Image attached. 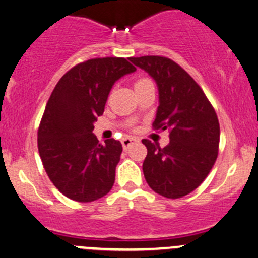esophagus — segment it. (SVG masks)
<instances>
[{
	"instance_id": "esophagus-1",
	"label": "esophagus",
	"mask_w": 258,
	"mask_h": 258,
	"mask_svg": "<svg viewBox=\"0 0 258 258\" xmlns=\"http://www.w3.org/2000/svg\"><path fill=\"white\" fill-rule=\"evenodd\" d=\"M121 142H122V147H123V150L126 151V150H128L130 146H132L135 142H137V140L134 137H124V138H122Z\"/></svg>"
}]
</instances>
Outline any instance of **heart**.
Here are the masks:
<instances>
[{"label":"heart","instance_id":"1","mask_svg":"<svg viewBox=\"0 0 258 258\" xmlns=\"http://www.w3.org/2000/svg\"><path fill=\"white\" fill-rule=\"evenodd\" d=\"M148 81H151V80L147 79V78H141V79H137L136 81H135V89L138 88V86L143 85V84L148 83Z\"/></svg>","mask_w":258,"mask_h":258}]
</instances>
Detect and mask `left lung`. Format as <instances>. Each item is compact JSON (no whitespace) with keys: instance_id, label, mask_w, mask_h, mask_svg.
Segmentation results:
<instances>
[{"instance_id":"left-lung-1","label":"left lung","mask_w":258,"mask_h":258,"mask_svg":"<svg viewBox=\"0 0 258 258\" xmlns=\"http://www.w3.org/2000/svg\"><path fill=\"white\" fill-rule=\"evenodd\" d=\"M156 80L159 106L153 130H168L164 148L150 140L143 174L152 190L178 199L195 190L215 163L220 142V124L203 89L180 65L159 55L130 58Z\"/></svg>"}]
</instances>
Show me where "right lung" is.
I'll return each mask as SVG.
<instances>
[{
    "label": "right lung",
    "instance_id": "1",
    "mask_svg": "<svg viewBox=\"0 0 258 258\" xmlns=\"http://www.w3.org/2000/svg\"><path fill=\"white\" fill-rule=\"evenodd\" d=\"M136 68L124 58H95L73 67L58 81L38 128V151L55 188L69 199L90 203L115 183L122 145H101L93 134L111 88Z\"/></svg>",
    "mask_w": 258,
    "mask_h": 258
}]
</instances>
